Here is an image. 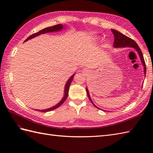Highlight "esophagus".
Instances as JSON below:
<instances>
[{
    "instance_id": "esophagus-1",
    "label": "esophagus",
    "mask_w": 153,
    "mask_h": 153,
    "mask_svg": "<svg viewBox=\"0 0 153 153\" xmlns=\"http://www.w3.org/2000/svg\"><path fill=\"white\" fill-rule=\"evenodd\" d=\"M82 73H83V74H84V75H88V74L89 73V71L87 69L85 68L82 70Z\"/></svg>"
}]
</instances>
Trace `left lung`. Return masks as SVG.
Instances as JSON below:
<instances>
[{"mask_svg":"<svg viewBox=\"0 0 153 153\" xmlns=\"http://www.w3.org/2000/svg\"><path fill=\"white\" fill-rule=\"evenodd\" d=\"M112 32H113V34L114 35V47L115 48H125V47H131L135 48V50L137 52V53H138V55H139L140 59L141 60V62L143 64V71H144V75L146 76V63H145V61L144 59H143V55L142 53V51L140 49L139 47H138V45L137 44V43L135 42V41L133 40L132 39L128 38V36L124 35L123 34L121 33V32L117 31L115 30L112 29ZM86 91H87V94L88 96V98L90 100V101H91V103L93 104V105L95 106V107L99 108L98 106H96L91 98L89 93V90H88L87 87H86Z\"/></svg>","mask_w":153,"mask_h":153,"instance_id":"1","label":"left lung"}]
</instances>
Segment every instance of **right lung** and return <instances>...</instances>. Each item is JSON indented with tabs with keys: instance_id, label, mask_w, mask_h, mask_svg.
<instances>
[{
	"instance_id": "1",
	"label": "right lung",
	"mask_w": 153,
	"mask_h": 153,
	"mask_svg": "<svg viewBox=\"0 0 153 153\" xmlns=\"http://www.w3.org/2000/svg\"><path fill=\"white\" fill-rule=\"evenodd\" d=\"M63 28H64V26L62 24H58V25H54V26H52V27H47V28L41 30L38 32H36V33L32 34L31 36L28 37V38H27L24 41V42H25V41H28L30 39L34 38L36 36H38L41 34H42L47 33V32H53L60 31V30H61ZM75 74H73V75L69 78V80L66 82L65 87H64V97L62 98V99L61 100V101H59V102L56 105H55V106H52V107H51V108H47V109H45V110H36L40 111V112H50V111H52L53 110H55V109H56L57 108L59 107V106H61L64 102V101H65L67 98V97L68 96V91H69V86H70V84H71V82L73 79V77H74V76H75Z\"/></svg>"
}]
</instances>
